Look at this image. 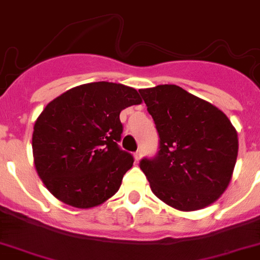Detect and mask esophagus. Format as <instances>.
Instances as JSON below:
<instances>
[{
  "label": "esophagus",
  "instance_id": "esophagus-1",
  "mask_svg": "<svg viewBox=\"0 0 260 260\" xmlns=\"http://www.w3.org/2000/svg\"><path fill=\"white\" fill-rule=\"evenodd\" d=\"M141 156H142V150H141V149H138L137 151L135 152V159H136V161H138V160L141 159Z\"/></svg>",
  "mask_w": 260,
  "mask_h": 260
}]
</instances>
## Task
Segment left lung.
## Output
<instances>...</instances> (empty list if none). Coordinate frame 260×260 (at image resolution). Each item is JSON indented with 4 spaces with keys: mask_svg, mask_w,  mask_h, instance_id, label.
<instances>
[{
    "mask_svg": "<svg viewBox=\"0 0 260 260\" xmlns=\"http://www.w3.org/2000/svg\"><path fill=\"white\" fill-rule=\"evenodd\" d=\"M159 135V151L140 161L151 191L183 212L219 199L237 159V132L223 111L176 84L138 89Z\"/></svg>",
    "mask_w": 260,
    "mask_h": 260,
    "instance_id": "1",
    "label": "left lung"
}]
</instances>
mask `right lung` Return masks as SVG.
<instances>
[{"instance_id": "1", "label": "right lung", "mask_w": 260, "mask_h": 260, "mask_svg": "<svg viewBox=\"0 0 260 260\" xmlns=\"http://www.w3.org/2000/svg\"><path fill=\"white\" fill-rule=\"evenodd\" d=\"M132 87L82 84L47 104L35 123V166L47 190L70 207L88 209L110 199L133 166L119 147L123 109L141 104Z\"/></svg>"}]
</instances>
